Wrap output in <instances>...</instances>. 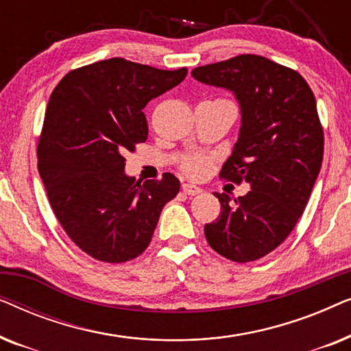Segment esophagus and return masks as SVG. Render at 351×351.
<instances>
[{"label":"esophagus","mask_w":351,"mask_h":351,"mask_svg":"<svg viewBox=\"0 0 351 351\" xmlns=\"http://www.w3.org/2000/svg\"><path fill=\"white\" fill-rule=\"evenodd\" d=\"M182 190H184L186 195H191V196L199 195L201 191H203V189H201V186L195 185V184H184V185H182Z\"/></svg>","instance_id":"1"}]
</instances>
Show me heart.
Returning <instances> with one entry per match:
<instances>
[{"instance_id":"obj_1","label":"heart","mask_w":351,"mask_h":351,"mask_svg":"<svg viewBox=\"0 0 351 351\" xmlns=\"http://www.w3.org/2000/svg\"><path fill=\"white\" fill-rule=\"evenodd\" d=\"M206 165H208V160H206L204 156L193 155V156L186 158V160L184 161V165H182V167H184L185 172H189V174H191V176H199L204 172Z\"/></svg>"}]
</instances>
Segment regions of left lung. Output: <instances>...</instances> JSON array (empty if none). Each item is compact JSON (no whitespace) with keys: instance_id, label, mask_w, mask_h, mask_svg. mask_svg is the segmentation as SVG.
I'll list each match as a JSON object with an SVG mask.
<instances>
[{"instance_id":"left-lung-1","label":"left lung","mask_w":351,"mask_h":351,"mask_svg":"<svg viewBox=\"0 0 351 351\" xmlns=\"http://www.w3.org/2000/svg\"><path fill=\"white\" fill-rule=\"evenodd\" d=\"M191 75L237 95L241 131L219 176L251 185L234 199L214 193L220 214L204 225L206 239L228 261H257L289 237L319 174L324 134L313 90L295 70L256 54L198 66Z\"/></svg>"}]
</instances>
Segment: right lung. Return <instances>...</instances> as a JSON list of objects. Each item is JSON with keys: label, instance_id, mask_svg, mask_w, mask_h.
<instances>
[{"label": "right lung", "instance_id": "right-lung-1", "mask_svg": "<svg viewBox=\"0 0 351 351\" xmlns=\"http://www.w3.org/2000/svg\"><path fill=\"white\" fill-rule=\"evenodd\" d=\"M186 69L160 70L113 57L66 73L52 90L38 142V171L57 220L81 251L121 263L148 247L180 182L124 174L126 152L145 142L142 112L184 81Z\"/></svg>", "mask_w": 351, "mask_h": 351}]
</instances>
